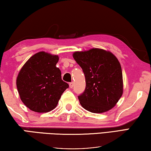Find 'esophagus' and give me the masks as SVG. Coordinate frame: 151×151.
<instances>
[{"mask_svg": "<svg viewBox=\"0 0 151 151\" xmlns=\"http://www.w3.org/2000/svg\"><path fill=\"white\" fill-rule=\"evenodd\" d=\"M74 86V83L73 82H71L69 83V87H70V88H73Z\"/></svg>", "mask_w": 151, "mask_h": 151, "instance_id": "1", "label": "esophagus"}]
</instances>
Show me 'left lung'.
<instances>
[{"label": "left lung", "mask_w": 151, "mask_h": 151, "mask_svg": "<svg viewBox=\"0 0 151 151\" xmlns=\"http://www.w3.org/2000/svg\"><path fill=\"white\" fill-rule=\"evenodd\" d=\"M73 58L85 76V89L78 97L82 107L97 114L113 108L123 93L122 71L118 58L99 48L75 52Z\"/></svg>", "instance_id": "1"}]
</instances>
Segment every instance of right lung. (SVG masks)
<instances>
[{"label":"right lung","instance_id":"obj_1","mask_svg":"<svg viewBox=\"0 0 151 151\" xmlns=\"http://www.w3.org/2000/svg\"><path fill=\"white\" fill-rule=\"evenodd\" d=\"M59 57L40 52L26 62L18 74L17 87L21 101L35 112L45 113L58 105L68 84L56 66Z\"/></svg>","mask_w":151,"mask_h":151}]
</instances>
